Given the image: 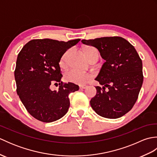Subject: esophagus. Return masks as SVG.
I'll return each mask as SVG.
<instances>
[{
    "instance_id": "34e87169",
    "label": "esophagus",
    "mask_w": 157,
    "mask_h": 157,
    "mask_svg": "<svg viewBox=\"0 0 157 157\" xmlns=\"http://www.w3.org/2000/svg\"><path fill=\"white\" fill-rule=\"evenodd\" d=\"M87 87H88V86H86V85H80V86H79V89H81V90L86 89Z\"/></svg>"
}]
</instances>
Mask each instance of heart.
I'll use <instances>...</instances> for the list:
<instances>
[{
  "instance_id": "1",
  "label": "heart",
  "mask_w": 157,
  "mask_h": 157,
  "mask_svg": "<svg viewBox=\"0 0 157 157\" xmlns=\"http://www.w3.org/2000/svg\"><path fill=\"white\" fill-rule=\"evenodd\" d=\"M85 55L87 59L93 55H98V52L96 50L92 47H86L84 49ZM70 51L68 50L61 56L60 60V65L61 67H65L67 63V59L69 54ZM90 78V75L88 73H84L79 70L75 69H71L67 71L65 74V79L66 81L71 83H75L78 84H84L87 82Z\"/></svg>"
}]
</instances>
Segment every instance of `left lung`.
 I'll return each mask as SVG.
<instances>
[{
	"label": "left lung",
	"instance_id": "1",
	"mask_svg": "<svg viewBox=\"0 0 157 157\" xmlns=\"http://www.w3.org/2000/svg\"><path fill=\"white\" fill-rule=\"evenodd\" d=\"M82 42L96 48L105 60L95 78L102 88L96 87V94L90 102L92 108L103 117H121L138 99L143 83L142 60L134 46L121 37L82 40Z\"/></svg>",
	"mask_w": 157,
	"mask_h": 157
}]
</instances>
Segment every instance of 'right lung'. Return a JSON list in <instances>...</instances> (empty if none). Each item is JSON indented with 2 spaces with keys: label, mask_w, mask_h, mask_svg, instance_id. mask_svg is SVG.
Returning <instances> with one entry per match:
<instances>
[{
  "label": "right lung",
  "mask_w": 157,
  "mask_h": 157,
  "mask_svg": "<svg viewBox=\"0 0 157 157\" xmlns=\"http://www.w3.org/2000/svg\"><path fill=\"white\" fill-rule=\"evenodd\" d=\"M80 41L37 39L28 42L17 56L15 70L17 92L32 117L50 123L63 117L70 106L69 95L79 90L73 83L63 84L59 62L68 49ZM59 83L57 91L49 86Z\"/></svg>",
  "instance_id": "right-lung-1"
}]
</instances>
